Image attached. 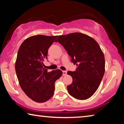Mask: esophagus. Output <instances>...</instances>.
<instances>
[{
    "instance_id": "obj_1",
    "label": "esophagus",
    "mask_w": 124,
    "mask_h": 124,
    "mask_svg": "<svg viewBox=\"0 0 124 124\" xmlns=\"http://www.w3.org/2000/svg\"><path fill=\"white\" fill-rule=\"evenodd\" d=\"M62 72H63V76H65L67 75V71H66V70H63Z\"/></svg>"
}]
</instances>
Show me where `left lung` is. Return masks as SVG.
Segmentation results:
<instances>
[{"instance_id": "left-lung-1", "label": "left lung", "mask_w": 124, "mask_h": 124, "mask_svg": "<svg viewBox=\"0 0 124 124\" xmlns=\"http://www.w3.org/2000/svg\"><path fill=\"white\" fill-rule=\"evenodd\" d=\"M56 42L64 47L71 62L78 66L75 72H67L73 79L72 84L67 87L68 92L77 99L91 97L105 72L104 55L99 44L92 37L80 32L60 35Z\"/></svg>"}]
</instances>
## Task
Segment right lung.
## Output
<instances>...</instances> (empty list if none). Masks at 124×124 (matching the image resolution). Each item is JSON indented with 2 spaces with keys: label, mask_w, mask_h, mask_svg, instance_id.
I'll return each instance as SVG.
<instances>
[{
  "label": "right lung",
  "mask_w": 124,
  "mask_h": 124,
  "mask_svg": "<svg viewBox=\"0 0 124 124\" xmlns=\"http://www.w3.org/2000/svg\"><path fill=\"white\" fill-rule=\"evenodd\" d=\"M57 37L42 35L29 37L17 52L15 67L20 86L27 97L37 103L52 98L55 82L63 74L60 70L50 72L44 67L48 48Z\"/></svg>",
  "instance_id": "add662e5"
}]
</instances>
